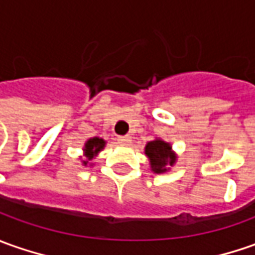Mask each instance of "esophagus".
Masks as SVG:
<instances>
[{
  "label": "esophagus",
  "mask_w": 255,
  "mask_h": 255,
  "mask_svg": "<svg viewBox=\"0 0 255 255\" xmlns=\"http://www.w3.org/2000/svg\"><path fill=\"white\" fill-rule=\"evenodd\" d=\"M117 141H119L120 144L128 145V144H131V136H129V135H120L119 138H117Z\"/></svg>",
  "instance_id": "1"
}]
</instances>
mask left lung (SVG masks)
Segmentation results:
<instances>
[{"mask_svg": "<svg viewBox=\"0 0 255 255\" xmlns=\"http://www.w3.org/2000/svg\"><path fill=\"white\" fill-rule=\"evenodd\" d=\"M145 155L149 158L151 169L155 173L166 172L169 166H173V163L176 162V154L172 151L171 144L159 138L145 145Z\"/></svg>", "mask_w": 255, "mask_h": 255, "instance_id": "obj_1", "label": "left lung"}]
</instances>
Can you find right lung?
Instances as JSON below:
<instances>
[{"label": "right lung", "instance_id": "1", "mask_svg": "<svg viewBox=\"0 0 255 255\" xmlns=\"http://www.w3.org/2000/svg\"><path fill=\"white\" fill-rule=\"evenodd\" d=\"M104 146H106V141H104L103 138H99V136L90 138V139L84 144L83 151H84V156H86V159L82 161L83 165H87L89 161H92L93 158L99 154Z\"/></svg>", "mask_w": 255, "mask_h": 255}]
</instances>
